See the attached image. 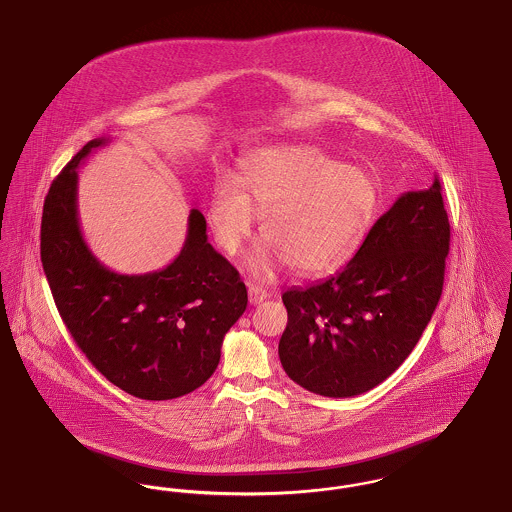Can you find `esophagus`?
I'll return each mask as SVG.
<instances>
[{
  "label": "esophagus",
  "mask_w": 512,
  "mask_h": 512,
  "mask_svg": "<svg viewBox=\"0 0 512 512\" xmlns=\"http://www.w3.org/2000/svg\"><path fill=\"white\" fill-rule=\"evenodd\" d=\"M267 297V290H263L261 286H253V284L249 286V303H251V305H259V303H263Z\"/></svg>",
  "instance_id": "obj_1"
}]
</instances>
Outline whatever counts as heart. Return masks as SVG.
Segmentation results:
<instances>
[{"label": "heart", "instance_id": "obj_1", "mask_svg": "<svg viewBox=\"0 0 512 512\" xmlns=\"http://www.w3.org/2000/svg\"><path fill=\"white\" fill-rule=\"evenodd\" d=\"M238 188L219 182L207 219L220 249L236 255L263 215L265 244L249 270L267 278L282 263L299 274L340 267L361 244L378 192L363 169L341 165L317 147L257 149L240 165Z\"/></svg>", "mask_w": 512, "mask_h": 512}]
</instances>
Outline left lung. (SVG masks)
<instances>
[{
	"mask_svg": "<svg viewBox=\"0 0 512 512\" xmlns=\"http://www.w3.org/2000/svg\"><path fill=\"white\" fill-rule=\"evenodd\" d=\"M449 238L436 178L428 190L401 195L338 274L284 293L278 355L293 382L353 397L393 374L438 307Z\"/></svg>",
	"mask_w": 512,
	"mask_h": 512,
	"instance_id": "1",
	"label": "left lung"
}]
</instances>
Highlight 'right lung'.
Segmentation results:
<instances>
[{
    "mask_svg": "<svg viewBox=\"0 0 512 512\" xmlns=\"http://www.w3.org/2000/svg\"><path fill=\"white\" fill-rule=\"evenodd\" d=\"M105 144L88 142L53 180L42 213V265L57 311L88 361L134 397L174 399L211 378L226 332L244 315L247 290L207 242L197 209L171 265L119 274L99 263L80 232L76 190L80 161Z\"/></svg>",
    "mask_w": 512,
    "mask_h": 512,
    "instance_id": "obj_1",
    "label": "right lung"
}]
</instances>
